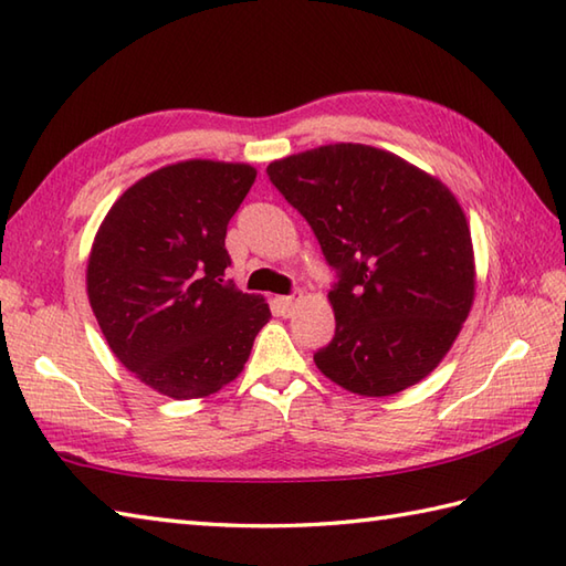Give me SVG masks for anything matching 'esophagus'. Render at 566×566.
<instances>
[{
  "label": "esophagus",
  "mask_w": 566,
  "mask_h": 566,
  "mask_svg": "<svg viewBox=\"0 0 566 566\" xmlns=\"http://www.w3.org/2000/svg\"><path fill=\"white\" fill-rule=\"evenodd\" d=\"M298 302H302V292H292V294H286V296H276V298H274V304L280 306L282 314H286V316L292 314L294 306H296Z\"/></svg>",
  "instance_id": "obj_1"
}]
</instances>
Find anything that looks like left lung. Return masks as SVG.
<instances>
[{
    "label": "left lung",
    "instance_id": "1",
    "mask_svg": "<svg viewBox=\"0 0 566 566\" xmlns=\"http://www.w3.org/2000/svg\"><path fill=\"white\" fill-rule=\"evenodd\" d=\"M268 175L335 270V335L316 367L359 396H391L428 377L474 298L472 235L452 191L359 143L290 155Z\"/></svg>",
    "mask_w": 566,
    "mask_h": 566
}]
</instances>
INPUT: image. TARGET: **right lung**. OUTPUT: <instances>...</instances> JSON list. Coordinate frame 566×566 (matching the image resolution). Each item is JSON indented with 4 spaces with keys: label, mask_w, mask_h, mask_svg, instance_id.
<instances>
[{
    "label": "right lung",
    "mask_w": 566,
    "mask_h": 566,
    "mask_svg": "<svg viewBox=\"0 0 566 566\" xmlns=\"http://www.w3.org/2000/svg\"><path fill=\"white\" fill-rule=\"evenodd\" d=\"M255 167L185 160L138 179L106 213L87 294L112 353L172 399H199L248 363L270 306L223 282L228 221Z\"/></svg>",
    "instance_id": "obj_1"
}]
</instances>
